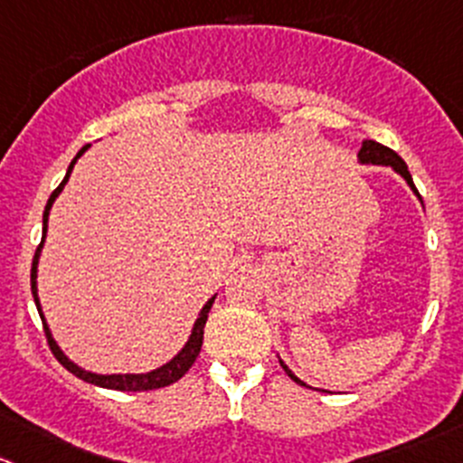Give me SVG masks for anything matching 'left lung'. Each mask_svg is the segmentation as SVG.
<instances>
[{"instance_id":"1","label":"left lung","mask_w":463,"mask_h":463,"mask_svg":"<svg viewBox=\"0 0 463 463\" xmlns=\"http://www.w3.org/2000/svg\"><path fill=\"white\" fill-rule=\"evenodd\" d=\"M359 163H361V165H386V168H393L395 173H398L400 177L407 182V186L411 188L413 193H416V197L420 200V204H422V197L418 195L416 186H413V179H411V175H409V170H407V163H404L402 158H400L398 154L393 152V149L384 147V145L375 143V140H364V143H361V149H359ZM279 364H281V368H284L286 375H288L290 380L298 382V384H302V386H307L305 382L300 380V377L295 375V373L290 371L288 366H286L284 361L279 359Z\"/></svg>"}]
</instances>
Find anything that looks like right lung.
Listing matches in <instances>:
<instances>
[{
  "label": "right lung",
  "mask_w": 463,
  "mask_h": 463,
  "mask_svg": "<svg viewBox=\"0 0 463 463\" xmlns=\"http://www.w3.org/2000/svg\"><path fill=\"white\" fill-rule=\"evenodd\" d=\"M88 147H90V145H86V147L79 149V154L72 158V163H70L68 173H65V179H63V182H61V186L56 188L54 193H52L50 200H47L45 213H43V241H41V245H38L36 257H33V263H31V293H33V302H36L38 314H41L43 325H45L47 343H50L52 352H54L56 359H59L61 364H63V368H68V371L72 373V375H77L79 380L88 382V384L102 386V389H113V391H152V389H161V386H168V384H173V382L182 380V377L186 375L188 368H191L193 364H195L197 354H200V350H202V341H204V325H206V318H209V311H211V305H213V300H215V295H213V298H209V300H206V305L202 307V311H200V314H197L195 325H193V329H191V336H188V341L184 343L182 350H179L177 354H175L173 359L168 361V364H163V366L154 368V371H147V373H111V375H102V373H92V371H86V368L77 366L74 361H70L68 356H65V352L61 350L59 343L54 341V336H52L50 325H47V320H45V314H43L41 298H38V261H41L43 245H45V239H47V220H50L52 204H54L56 197L61 195V191H63L65 184H68L70 175H72L74 163H77V158L81 156V154L86 152Z\"/></svg>",
  "instance_id": "add662e5"
}]
</instances>
